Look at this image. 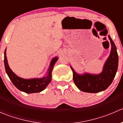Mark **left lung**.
I'll return each mask as SVG.
<instances>
[{"instance_id": "left-lung-1", "label": "left lung", "mask_w": 123, "mask_h": 123, "mask_svg": "<svg viewBox=\"0 0 123 123\" xmlns=\"http://www.w3.org/2000/svg\"><path fill=\"white\" fill-rule=\"evenodd\" d=\"M111 49L110 56L105 61L102 71L98 74L84 73L78 74L70 66L73 73V80L77 87L84 92L98 93L106 90L112 83L118 69V56L114 42L108 35Z\"/></svg>"}]
</instances>
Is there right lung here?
Returning <instances> with one entry per match:
<instances>
[{"label": "right lung", "instance_id": "add662e5", "mask_svg": "<svg viewBox=\"0 0 123 123\" xmlns=\"http://www.w3.org/2000/svg\"><path fill=\"white\" fill-rule=\"evenodd\" d=\"M57 56L54 57L50 61V65L45 76L42 78H33L25 79L16 75L10 68L6 57V48L4 52V64L6 72L13 85L21 91L27 93H38L43 91L52 80V72L56 62L58 61Z\"/></svg>", "mask_w": 123, "mask_h": 123}]
</instances>
